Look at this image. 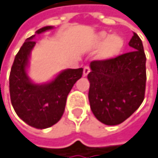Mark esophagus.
I'll use <instances>...</instances> for the list:
<instances>
[{
	"mask_svg": "<svg viewBox=\"0 0 158 158\" xmlns=\"http://www.w3.org/2000/svg\"><path fill=\"white\" fill-rule=\"evenodd\" d=\"M89 71H90L89 67H88V66L84 67V69H83V76H84V77H86V76L89 73Z\"/></svg>",
	"mask_w": 158,
	"mask_h": 158,
	"instance_id": "esophagus-1",
	"label": "esophagus"
}]
</instances>
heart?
<instances>
[{
    "label": "heart",
    "mask_w": 158,
    "mask_h": 158,
    "mask_svg": "<svg viewBox=\"0 0 158 158\" xmlns=\"http://www.w3.org/2000/svg\"><path fill=\"white\" fill-rule=\"evenodd\" d=\"M124 46L123 37L118 35H110L105 31L100 32L92 42L94 48H100L98 57L102 60H108L120 55Z\"/></svg>",
    "instance_id": "heart-1"
}]
</instances>
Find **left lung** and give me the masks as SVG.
<instances>
[{"label": "left lung", "mask_w": 158, "mask_h": 158, "mask_svg": "<svg viewBox=\"0 0 158 158\" xmlns=\"http://www.w3.org/2000/svg\"><path fill=\"white\" fill-rule=\"evenodd\" d=\"M132 52L108 60L90 62L89 101L102 123L117 125L129 118L144 99L146 69L142 40L134 33Z\"/></svg>", "instance_id": "1"}]
</instances>
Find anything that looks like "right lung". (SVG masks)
Here are the masks:
<instances>
[{"mask_svg": "<svg viewBox=\"0 0 158 158\" xmlns=\"http://www.w3.org/2000/svg\"><path fill=\"white\" fill-rule=\"evenodd\" d=\"M52 28L45 26L35 34ZM35 36L27 38L15 56L9 78L10 96L16 114L24 123L37 129H46L61 119L67 97L77 80L82 77L83 69H65L50 82L34 83L27 75V67L31 51L35 46Z\"/></svg>", "mask_w": 158, "mask_h": 158, "instance_id": "obj_1", "label": "right lung"}]
</instances>
